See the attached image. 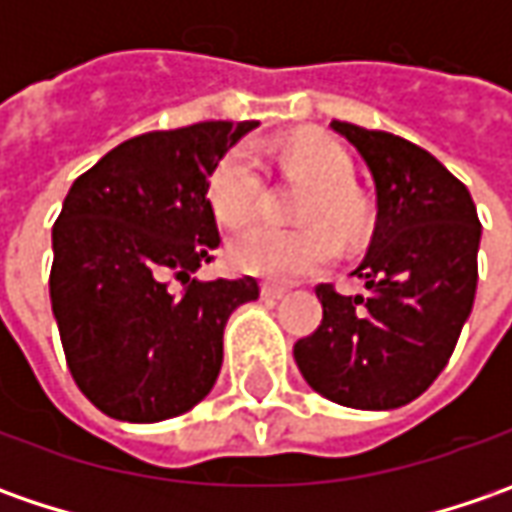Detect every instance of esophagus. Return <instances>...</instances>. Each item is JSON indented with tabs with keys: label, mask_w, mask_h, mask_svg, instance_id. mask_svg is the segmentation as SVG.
<instances>
[{
	"label": "esophagus",
	"mask_w": 512,
	"mask_h": 512,
	"mask_svg": "<svg viewBox=\"0 0 512 512\" xmlns=\"http://www.w3.org/2000/svg\"><path fill=\"white\" fill-rule=\"evenodd\" d=\"M262 296L267 302H279V299H285L287 290L282 285H262Z\"/></svg>",
	"instance_id": "esophagus-1"
}]
</instances>
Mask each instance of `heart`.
I'll return each instance as SVG.
<instances>
[{"label":"heart","instance_id":"1","mask_svg":"<svg viewBox=\"0 0 512 512\" xmlns=\"http://www.w3.org/2000/svg\"><path fill=\"white\" fill-rule=\"evenodd\" d=\"M285 168L313 187V196L302 207V222H322L342 236L359 233L362 205L353 196V162L339 142L305 136L285 148ZM262 190L265 182L256 153L236 148L213 173L210 202L225 225H242L262 202ZM227 253L245 273L290 282L327 265L336 256V242L325 227L279 230L273 225H250L230 239Z\"/></svg>","mask_w":512,"mask_h":512}]
</instances>
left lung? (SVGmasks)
Listing matches in <instances>:
<instances>
[{
	"label": "left lung",
	"instance_id": "8db88e82",
	"mask_svg": "<svg viewBox=\"0 0 512 512\" xmlns=\"http://www.w3.org/2000/svg\"><path fill=\"white\" fill-rule=\"evenodd\" d=\"M370 170L376 225L350 276L367 293L316 287L322 325L293 347L305 382L356 410H396L444 370L473 310L482 225L470 190L419 145L330 122Z\"/></svg>",
	"mask_w": 512,
	"mask_h": 512
}]
</instances>
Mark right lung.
<instances>
[{
	"label": "right lung",
	"instance_id": "add662e5",
	"mask_svg": "<svg viewBox=\"0 0 512 512\" xmlns=\"http://www.w3.org/2000/svg\"><path fill=\"white\" fill-rule=\"evenodd\" d=\"M259 122H199L122 142L70 185L53 225L50 307L79 390L105 416L153 424L213 390L230 313L256 279L196 270L219 247L207 199L222 156ZM179 278L185 291H170Z\"/></svg>",
	"mask_w": 512,
	"mask_h": 512
}]
</instances>
